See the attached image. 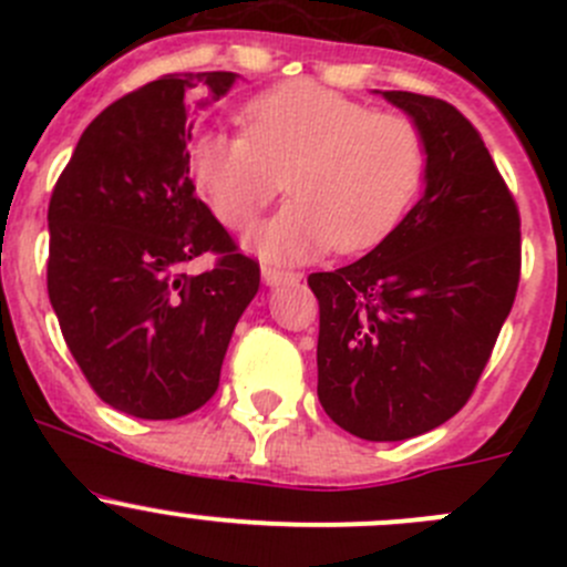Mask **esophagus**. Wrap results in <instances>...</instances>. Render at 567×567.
<instances>
[{
    "label": "esophagus",
    "mask_w": 567,
    "mask_h": 567,
    "mask_svg": "<svg viewBox=\"0 0 567 567\" xmlns=\"http://www.w3.org/2000/svg\"><path fill=\"white\" fill-rule=\"evenodd\" d=\"M260 274H262V282H266L268 288H277V285H282V282H299L301 279V274L285 271V268L271 266V262H266Z\"/></svg>",
    "instance_id": "34e87169"
}]
</instances>
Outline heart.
Returning a JSON list of instances; mask_svg holds the SVG:
<instances>
[{"label": "heart", "instance_id": "b5f03b06", "mask_svg": "<svg viewBox=\"0 0 567 567\" xmlns=\"http://www.w3.org/2000/svg\"><path fill=\"white\" fill-rule=\"evenodd\" d=\"M244 131L205 128L188 145V173L216 219L244 230L282 192L293 197L255 230L271 260H307L334 244L364 251L384 241L422 186L420 125L318 82H288L244 106Z\"/></svg>", "mask_w": 567, "mask_h": 567}]
</instances>
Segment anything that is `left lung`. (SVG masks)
<instances>
[{
  "mask_svg": "<svg viewBox=\"0 0 567 567\" xmlns=\"http://www.w3.org/2000/svg\"><path fill=\"white\" fill-rule=\"evenodd\" d=\"M425 136V194L373 251L307 277L320 307L318 400L368 442L433 431L472 398L522 277V216L453 104L384 90Z\"/></svg>",
  "mask_w": 567,
  "mask_h": 567,
  "instance_id": "obj_1",
  "label": "left lung"
}]
</instances>
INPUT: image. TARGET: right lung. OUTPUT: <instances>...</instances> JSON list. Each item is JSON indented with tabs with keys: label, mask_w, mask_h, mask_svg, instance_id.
Here are the masks:
<instances>
[{
	"label": "right lung",
	"mask_w": 567,
	"mask_h": 567,
	"mask_svg": "<svg viewBox=\"0 0 567 567\" xmlns=\"http://www.w3.org/2000/svg\"><path fill=\"white\" fill-rule=\"evenodd\" d=\"M236 73H169L84 128L49 203V299L95 394L140 420L214 398L260 266L197 197L188 142ZM210 250V272L182 266Z\"/></svg>",
	"instance_id": "1"
}]
</instances>
